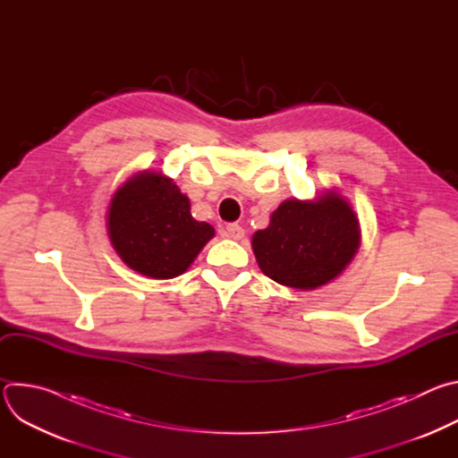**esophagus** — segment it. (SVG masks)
<instances>
[{
    "label": "esophagus",
    "mask_w": 458,
    "mask_h": 458,
    "mask_svg": "<svg viewBox=\"0 0 458 458\" xmlns=\"http://www.w3.org/2000/svg\"><path fill=\"white\" fill-rule=\"evenodd\" d=\"M225 233H226V237H230L233 241H241L244 237V228L237 223H230V225H226Z\"/></svg>",
    "instance_id": "34e87169"
}]
</instances>
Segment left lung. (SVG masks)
Returning a JSON list of instances; mask_svg holds the SVG:
<instances>
[{"label": "left lung", "mask_w": 458, "mask_h": 458, "mask_svg": "<svg viewBox=\"0 0 458 458\" xmlns=\"http://www.w3.org/2000/svg\"><path fill=\"white\" fill-rule=\"evenodd\" d=\"M360 230L352 207L335 191L313 203L288 199L253 233L259 268L276 283L313 290L337 277L359 248Z\"/></svg>", "instance_id": "obj_1"}]
</instances>
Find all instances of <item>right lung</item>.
Listing matches in <instances>:
<instances>
[{"label": "right lung", "instance_id": "add662e5", "mask_svg": "<svg viewBox=\"0 0 458 458\" xmlns=\"http://www.w3.org/2000/svg\"><path fill=\"white\" fill-rule=\"evenodd\" d=\"M108 233L130 268L152 279H172L193 263L214 228L191 217L188 198L172 179L143 172L115 191Z\"/></svg>", "mask_w": 458, "mask_h": 458}]
</instances>
